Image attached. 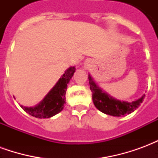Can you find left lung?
Segmentation results:
<instances>
[{
	"instance_id": "obj_1",
	"label": "left lung",
	"mask_w": 158,
	"mask_h": 158,
	"mask_svg": "<svg viewBox=\"0 0 158 158\" xmlns=\"http://www.w3.org/2000/svg\"><path fill=\"white\" fill-rule=\"evenodd\" d=\"M88 79H89V88L92 92V100L94 105L97 109L106 114L115 117L124 115L126 113L129 114L134 112L136 108H138L140 103H142L144 100L145 96H143L141 98L133 102H120L118 100L113 99L100 89L89 75Z\"/></svg>"
}]
</instances>
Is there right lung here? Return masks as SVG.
I'll return each instance as SVG.
<instances>
[{
	"label": "right lung",
	"instance_id": "add662e5",
	"mask_svg": "<svg viewBox=\"0 0 158 158\" xmlns=\"http://www.w3.org/2000/svg\"><path fill=\"white\" fill-rule=\"evenodd\" d=\"M75 72V68L71 67L66 71L62 78H60L53 89L46 95L44 100L39 105L35 107H25L22 108L29 115L38 118H46L54 116L56 113L63 109L65 104V95L67 86L69 80Z\"/></svg>",
	"mask_w": 158,
	"mask_h": 158
}]
</instances>
